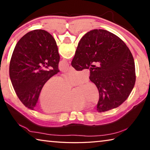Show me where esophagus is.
<instances>
[{"label": "esophagus", "mask_w": 150, "mask_h": 150, "mask_svg": "<svg viewBox=\"0 0 150 150\" xmlns=\"http://www.w3.org/2000/svg\"><path fill=\"white\" fill-rule=\"evenodd\" d=\"M73 70H74V68H73L72 66H70V67H69V71H73Z\"/></svg>", "instance_id": "34e87169"}]
</instances>
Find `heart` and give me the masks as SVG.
Listing matches in <instances>:
<instances>
[{"label":"heart","instance_id":"b5f03b06","mask_svg":"<svg viewBox=\"0 0 150 150\" xmlns=\"http://www.w3.org/2000/svg\"><path fill=\"white\" fill-rule=\"evenodd\" d=\"M85 71H71L62 78L52 77L45 81L40 90L38 101L45 113L80 110L87 102L96 103L99 93L96 86L88 81L79 83L71 91L70 87L87 79Z\"/></svg>","mask_w":150,"mask_h":150}]
</instances>
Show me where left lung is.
<instances>
[{
	"label": "left lung",
	"instance_id": "obj_1",
	"mask_svg": "<svg viewBox=\"0 0 150 150\" xmlns=\"http://www.w3.org/2000/svg\"><path fill=\"white\" fill-rule=\"evenodd\" d=\"M59 59L55 40L45 30H33L18 42L9 75L18 97L26 107L34 110L43 85L59 72Z\"/></svg>",
	"mask_w": 150,
	"mask_h": 150
}]
</instances>
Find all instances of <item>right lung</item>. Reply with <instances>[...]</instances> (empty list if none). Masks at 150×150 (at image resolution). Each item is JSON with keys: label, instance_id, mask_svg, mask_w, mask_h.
<instances>
[{"label": "right lung", "instance_id": "obj_1", "mask_svg": "<svg viewBox=\"0 0 150 150\" xmlns=\"http://www.w3.org/2000/svg\"><path fill=\"white\" fill-rule=\"evenodd\" d=\"M93 62L98 65H91ZM71 65L77 71L89 69L90 80L99 93L98 112L118 107L135 85V64L132 53L120 38L107 30L87 32L79 43Z\"/></svg>", "mask_w": 150, "mask_h": 150}]
</instances>
